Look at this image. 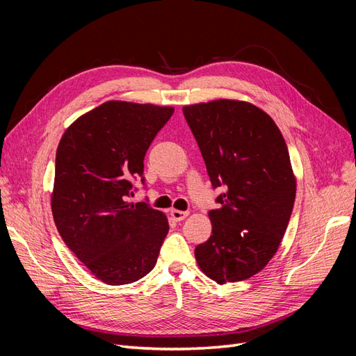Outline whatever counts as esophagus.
Masks as SVG:
<instances>
[{"label": "esophagus", "instance_id": "obj_1", "mask_svg": "<svg viewBox=\"0 0 356 356\" xmlns=\"http://www.w3.org/2000/svg\"><path fill=\"white\" fill-rule=\"evenodd\" d=\"M187 215H188V212H186V211H178V209L170 211V217L175 221H182L184 218H187Z\"/></svg>", "mask_w": 356, "mask_h": 356}]
</instances>
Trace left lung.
Wrapping results in <instances>:
<instances>
[{
    "label": "left lung",
    "instance_id": "8db88e82",
    "mask_svg": "<svg viewBox=\"0 0 356 356\" xmlns=\"http://www.w3.org/2000/svg\"><path fill=\"white\" fill-rule=\"evenodd\" d=\"M213 188L224 193L209 211L211 238L196 260L215 282L254 276L276 254L296 200V178L285 139L255 105L218 99L182 108Z\"/></svg>",
    "mask_w": 356,
    "mask_h": 356
}]
</instances>
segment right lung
I'll list each match as a JSON object with an SVG mask.
<instances>
[{"label":"right lung","mask_w":356,"mask_h":356,"mask_svg":"<svg viewBox=\"0 0 356 356\" xmlns=\"http://www.w3.org/2000/svg\"><path fill=\"white\" fill-rule=\"evenodd\" d=\"M172 106L108 101L63 134L55 165L51 211L63 242L108 285L136 282L153 270L169 232L163 212L131 203L134 179Z\"/></svg>","instance_id":"add662e5"}]
</instances>
